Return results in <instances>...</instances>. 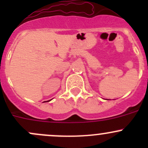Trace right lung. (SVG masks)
<instances>
[{
    "label": "right lung",
    "instance_id": "right-lung-1",
    "mask_svg": "<svg viewBox=\"0 0 148 148\" xmlns=\"http://www.w3.org/2000/svg\"><path fill=\"white\" fill-rule=\"evenodd\" d=\"M49 101H50V100H49Z\"/></svg>",
    "mask_w": 148,
    "mask_h": 148
}]
</instances>
